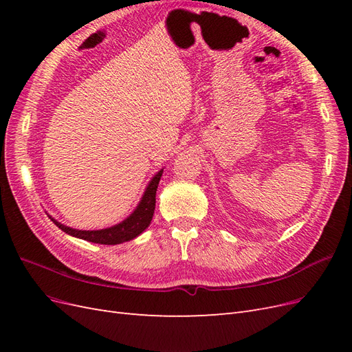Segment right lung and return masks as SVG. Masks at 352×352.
Here are the masks:
<instances>
[{"label": "right lung", "mask_w": 352, "mask_h": 352, "mask_svg": "<svg viewBox=\"0 0 352 352\" xmlns=\"http://www.w3.org/2000/svg\"><path fill=\"white\" fill-rule=\"evenodd\" d=\"M163 175V168L160 170L158 173L154 175V177L150 180L148 184L145 192L140 201V204L133 210L132 214L120 221L119 225H114L107 229H101V230H79V229H73L69 226L61 225L60 221L56 219H52L48 216L52 223L58 229L63 232H66L67 235H72L74 238H79L88 242L94 243H102V245H117V243H123L131 241L136 236H140L141 233L150 226V223L154 216V210H155V194H157V188L158 182L162 179Z\"/></svg>", "instance_id": "right-lung-1"}]
</instances>
